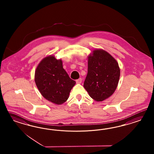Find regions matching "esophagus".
Returning <instances> with one entry per match:
<instances>
[{
  "label": "esophagus",
  "mask_w": 154,
  "mask_h": 154,
  "mask_svg": "<svg viewBox=\"0 0 154 154\" xmlns=\"http://www.w3.org/2000/svg\"><path fill=\"white\" fill-rule=\"evenodd\" d=\"M75 81L77 84H81L82 82V79L81 78H79V79H77Z\"/></svg>",
  "instance_id": "esophagus-1"
}]
</instances>
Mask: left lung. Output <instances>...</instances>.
Masks as SVG:
<instances>
[{"label": "left lung", "instance_id": "8db88e82", "mask_svg": "<svg viewBox=\"0 0 154 154\" xmlns=\"http://www.w3.org/2000/svg\"><path fill=\"white\" fill-rule=\"evenodd\" d=\"M88 75L84 87L97 102L110 97L116 89L120 69L116 59L102 49H95L88 56Z\"/></svg>", "mask_w": 154, "mask_h": 154}]
</instances>
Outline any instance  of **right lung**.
<instances>
[{"label": "right lung", "instance_id": "add662e5", "mask_svg": "<svg viewBox=\"0 0 154 154\" xmlns=\"http://www.w3.org/2000/svg\"><path fill=\"white\" fill-rule=\"evenodd\" d=\"M34 81L42 96L57 105L67 100L75 84L63 68L61 59H56L52 55L40 61L35 71Z\"/></svg>", "mask_w": 154, "mask_h": 154}]
</instances>
